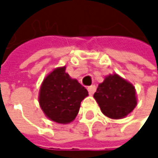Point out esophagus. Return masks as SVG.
I'll return each mask as SVG.
<instances>
[{
    "instance_id": "1",
    "label": "esophagus",
    "mask_w": 158,
    "mask_h": 158,
    "mask_svg": "<svg viewBox=\"0 0 158 158\" xmlns=\"http://www.w3.org/2000/svg\"><path fill=\"white\" fill-rule=\"evenodd\" d=\"M95 90H96V86L95 85H91V86L88 87V91H89V93L90 95H92L95 92Z\"/></svg>"
}]
</instances>
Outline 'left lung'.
Masks as SVG:
<instances>
[{
	"instance_id": "8db88e82",
	"label": "left lung",
	"mask_w": 158,
	"mask_h": 158,
	"mask_svg": "<svg viewBox=\"0 0 158 158\" xmlns=\"http://www.w3.org/2000/svg\"><path fill=\"white\" fill-rule=\"evenodd\" d=\"M93 97L102 113L111 119L125 117L137 103L135 87L117 74L106 77L99 84Z\"/></svg>"
}]
</instances>
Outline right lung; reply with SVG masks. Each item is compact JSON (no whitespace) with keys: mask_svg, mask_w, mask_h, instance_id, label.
Segmentation results:
<instances>
[{"mask_svg":"<svg viewBox=\"0 0 158 158\" xmlns=\"http://www.w3.org/2000/svg\"><path fill=\"white\" fill-rule=\"evenodd\" d=\"M88 95V90L77 79H71L63 67L56 69L44 79L39 103L50 120L68 123L76 118L81 102Z\"/></svg>","mask_w":158,"mask_h":158,"instance_id":"right-lung-1","label":"right lung"}]
</instances>
